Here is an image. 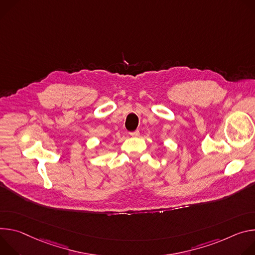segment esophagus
Segmentation results:
<instances>
[{"label": "esophagus", "mask_w": 255, "mask_h": 255, "mask_svg": "<svg viewBox=\"0 0 255 255\" xmlns=\"http://www.w3.org/2000/svg\"><path fill=\"white\" fill-rule=\"evenodd\" d=\"M129 134H130L131 136H138V135H139V131H138V130H134V131L129 132Z\"/></svg>", "instance_id": "1"}]
</instances>
